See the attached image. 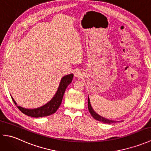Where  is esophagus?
<instances>
[{"mask_svg": "<svg viewBox=\"0 0 151 151\" xmlns=\"http://www.w3.org/2000/svg\"><path fill=\"white\" fill-rule=\"evenodd\" d=\"M75 76H76V78H82L83 76H84V72H83L82 70L78 69V70H76V71H75Z\"/></svg>", "mask_w": 151, "mask_h": 151, "instance_id": "34e87169", "label": "esophagus"}]
</instances>
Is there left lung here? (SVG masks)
<instances>
[{"mask_svg":"<svg viewBox=\"0 0 151 151\" xmlns=\"http://www.w3.org/2000/svg\"><path fill=\"white\" fill-rule=\"evenodd\" d=\"M88 110L89 113L92 115V117H93L95 119L99 121H101L102 123H108V124H111V123H115V121H113V120H110V119H106L103 117H101V115H99V114H97L96 112L93 110V109L91 107V105L90 104V101H89V99L88 97Z\"/></svg>","mask_w":151,"mask_h":151,"instance_id":"8db88e82","label":"left lung"}]
</instances>
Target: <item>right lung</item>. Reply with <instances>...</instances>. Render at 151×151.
<instances>
[{"label": "right lung", "instance_id": "1", "mask_svg": "<svg viewBox=\"0 0 151 151\" xmlns=\"http://www.w3.org/2000/svg\"><path fill=\"white\" fill-rule=\"evenodd\" d=\"M73 78V74H70L69 75L63 76L62 80H61L60 86L55 95L54 96V97L48 103L45 104L43 106L36 109H26L19 106H17V108L22 114L32 117H41L48 116V115L55 113L58 109L59 108L61 103H62L63 96L64 93H65V89L70 83L72 82ZM12 99L14 104L17 105V103L14 100V99L12 97Z\"/></svg>", "mask_w": 151, "mask_h": 151}]
</instances>
